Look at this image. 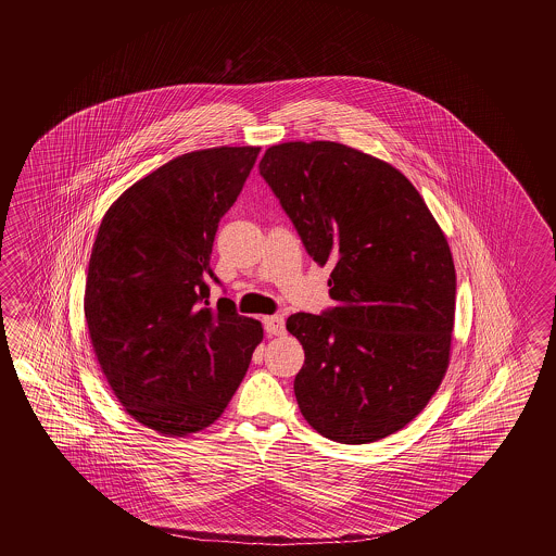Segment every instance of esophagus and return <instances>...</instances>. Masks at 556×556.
<instances>
[{
    "label": "esophagus",
    "instance_id": "1",
    "mask_svg": "<svg viewBox=\"0 0 556 556\" xmlns=\"http://www.w3.org/2000/svg\"><path fill=\"white\" fill-rule=\"evenodd\" d=\"M265 330L269 337H283L286 334V320L281 316H267L265 320Z\"/></svg>",
    "mask_w": 556,
    "mask_h": 556
}]
</instances>
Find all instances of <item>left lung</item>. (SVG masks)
Returning <instances> with one entry per match:
<instances>
[{
	"label": "left lung",
	"instance_id": "8db88e82",
	"mask_svg": "<svg viewBox=\"0 0 556 556\" xmlns=\"http://www.w3.org/2000/svg\"><path fill=\"white\" fill-rule=\"evenodd\" d=\"M258 168L307 254L332 265L337 305L287 318L305 353L293 383L303 418L342 444L402 430L451 361L456 273L446 236L404 173L346 144H275Z\"/></svg>",
	"mask_w": 556,
	"mask_h": 556
}]
</instances>
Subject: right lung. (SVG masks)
Returning <instances> with one entry per match:
<instances>
[{"label":"right lung","instance_id":"1","mask_svg":"<svg viewBox=\"0 0 556 556\" xmlns=\"http://www.w3.org/2000/svg\"><path fill=\"white\" fill-rule=\"evenodd\" d=\"M258 147L187 152L128 187L96 236L85 320L101 370L124 409L163 437L218 420L263 340L236 314L210 254L219 219L251 175Z\"/></svg>","mask_w":556,"mask_h":556}]
</instances>
